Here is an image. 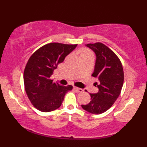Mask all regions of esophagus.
<instances>
[{"mask_svg":"<svg viewBox=\"0 0 147 147\" xmlns=\"http://www.w3.org/2000/svg\"><path fill=\"white\" fill-rule=\"evenodd\" d=\"M74 90H75L76 92H82L84 91L83 89L79 88H77V87H74Z\"/></svg>","mask_w":147,"mask_h":147,"instance_id":"esophagus-1","label":"esophagus"}]
</instances>
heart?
Masks as SVG:
<instances>
[{
    "label": "heart",
    "instance_id": "obj_1",
    "mask_svg": "<svg viewBox=\"0 0 147 147\" xmlns=\"http://www.w3.org/2000/svg\"><path fill=\"white\" fill-rule=\"evenodd\" d=\"M90 54H91V53H90V52L89 51V50H86V49H84V50H83V52H82V55H90Z\"/></svg>",
    "mask_w": 147,
    "mask_h": 147
}]
</instances>
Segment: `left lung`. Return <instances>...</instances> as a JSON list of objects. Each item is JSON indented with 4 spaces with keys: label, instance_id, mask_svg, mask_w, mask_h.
<instances>
[{
    "label": "left lung",
    "instance_id": "obj_1",
    "mask_svg": "<svg viewBox=\"0 0 147 147\" xmlns=\"http://www.w3.org/2000/svg\"><path fill=\"white\" fill-rule=\"evenodd\" d=\"M96 55L95 70L92 76L97 77L99 83L97 93H90L91 101L82 105L85 111L92 114L106 112L113 105L121 93L124 83V70L121 61L115 52L102 43L86 45Z\"/></svg>",
    "mask_w": 147,
    "mask_h": 147
}]
</instances>
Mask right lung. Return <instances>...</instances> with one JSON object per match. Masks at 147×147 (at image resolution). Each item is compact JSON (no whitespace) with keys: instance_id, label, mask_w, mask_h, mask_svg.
Listing matches in <instances>:
<instances>
[{"instance_id":"right-lung-1","label":"right lung","mask_w":147,"mask_h":147,"mask_svg":"<svg viewBox=\"0 0 147 147\" xmlns=\"http://www.w3.org/2000/svg\"><path fill=\"white\" fill-rule=\"evenodd\" d=\"M77 45L50 43L38 48L30 57L23 74L25 90L30 101L38 111L56 110L61 105L65 94L73 88L53 82L50 76Z\"/></svg>"}]
</instances>
